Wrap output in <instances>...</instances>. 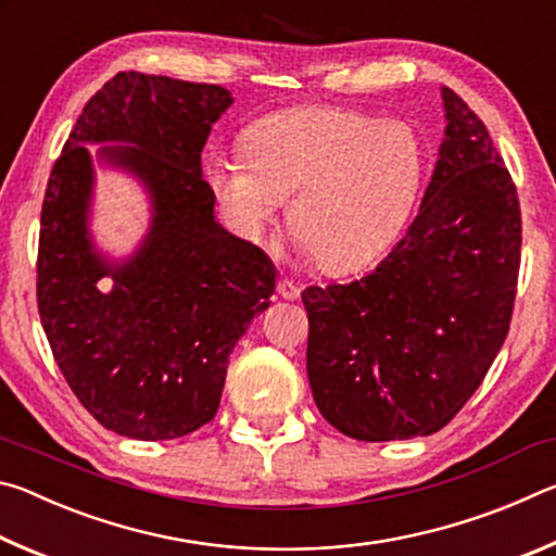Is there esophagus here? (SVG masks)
<instances>
[{"label":"esophagus","instance_id":"1","mask_svg":"<svg viewBox=\"0 0 556 556\" xmlns=\"http://www.w3.org/2000/svg\"><path fill=\"white\" fill-rule=\"evenodd\" d=\"M277 291H279V296L287 299V301H294L301 294V289L294 285V281H289V279H279L277 281Z\"/></svg>","mask_w":556,"mask_h":556}]
</instances>
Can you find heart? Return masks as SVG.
Segmentation results:
<instances>
[{"label":"heart","mask_w":556,"mask_h":556,"mask_svg":"<svg viewBox=\"0 0 556 556\" xmlns=\"http://www.w3.org/2000/svg\"><path fill=\"white\" fill-rule=\"evenodd\" d=\"M244 156H218L208 184L225 218L260 242L289 201L299 248L328 271L368 265L392 244L425 181V147L397 119L296 108L244 131Z\"/></svg>","instance_id":"1"}]
</instances>
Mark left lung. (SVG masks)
I'll return each mask as SVG.
<instances>
[{"label":"left lung","mask_w":556,"mask_h":556,"mask_svg":"<svg viewBox=\"0 0 556 556\" xmlns=\"http://www.w3.org/2000/svg\"><path fill=\"white\" fill-rule=\"evenodd\" d=\"M417 218L370 275L301 291L306 372L328 425L361 441L429 437L483 382L510 328L520 203L493 139L454 90Z\"/></svg>","instance_id":"1"}]
</instances>
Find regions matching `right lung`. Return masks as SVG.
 Wrapping results in <instances>:
<instances>
[{
    "label": "right lung",
    "mask_w": 556,
    "mask_h": 556,
    "mask_svg": "<svg viewBox=\"0 0 556 556\" xmlns=\"http://www.w3.org/2000/svg\"><path fill=\"white\" fill-rule=\"evenodd\" d=\"M230 105L220 86L117 73L53 164L36 265L41 324L75 397L119 437L164 441L208 425L235 343L275 294L271 260L215 220L203 178L205 139ZM90 143H105L101 161L135 175L153 205L125 261L91 242Z\"/></svg>",
    "instance_id": "right-lung-1"
}]
</instances>
